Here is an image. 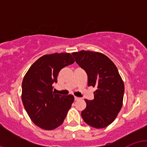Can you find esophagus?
Instances as JSON below:
<instances>
[{
  "mask_svg": "<svg viewBox=\"0 0 147 147\" xmlns=\"http://www.w3.org/2000/svg\"><path fill=\"white\" fill-rule=\"evenodd\" d=\"M79 99H80V98H79V97H76V96H75V101L79 100Z\"/></svg>",
  "mask_w": 147,
  "mask_h": 147,
  "instance_id": "esophagus-1",
  "label": "esophagus"
}]
</instances>
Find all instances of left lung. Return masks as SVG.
I'll return each instance as SVG.
<instances>
[{"label":"left lung","mask_w":147,"mask_h":147,"mask_svg":"<svg viewBox=\"0 0 147 147\" xmlns=\"http://www.w3.org/2000/svg\"><path fill=\"white\" fill-rule=\"evenodd\" d=\"M72 55L86 72L88 86L97 88L94 99H85L86 108L82 117L92 127L105 128L113 122L122 106L124 85L117 67L100 52L82 50Z\"/></svg>","instance_id":"left-lung-1"}]
</instances>
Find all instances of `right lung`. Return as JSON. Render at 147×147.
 <instances>
[{"instance_id": "add662e5", "label": "right lung", "mask_w": 147, "mask_h": 147, "mask_svg": "<svg viewBox=\"0 0 147 147\" xmlns=\"http://www.w3.org/2000/svg\"><path fill=\"white\" fill-rule=\"evenodd\" d=\"M75 62L70 53H54L40 57L30 67L22 82V102L36 125L53 130L63 124L74 96L56 94L52 84L62 68Z\"/></svg>"}]
</instances>
